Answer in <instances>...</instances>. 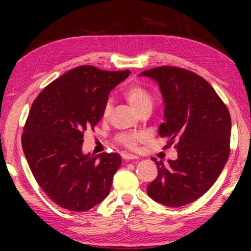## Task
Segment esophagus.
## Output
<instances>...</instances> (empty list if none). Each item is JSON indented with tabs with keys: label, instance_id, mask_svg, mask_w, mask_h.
Masks as SVG:
<instances>
[{
	"label": "esophagus",
	"instance_id": "1",
	"mask_svg": "<svg viewBox=\"0 0 251 251\" xmlns=\"http://www.w3.org/2000/svg\"><path fill=\"white\" fill-rule=\"evenodd\" d=\"M122 157L124 160H135V159H138V156L133 155V154H129V152H123Z\"/></svg>",
	"mask_w": 251,
	"mask_h": 251
}]
</instances>
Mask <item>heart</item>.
<instances>
[{
    "label": "heart",
    "instance_id": "1",
    "mask_svg": "<svg viewBox=\"0 0 251 251\" xmlns=\"http://www.w3.org/2000/svg\"><path fill=\"white\" fill-rule=\"evenodd\" d=\"M125 97L129 105L135 112H139L146 106H151L152 97L145 87L141 85H131L125 92ZM112 109V103L110 100L106 101L103 110V116L107 117ZM118 142L128 148H135L137 144L142 141V136L137 134H122L118 136Z\"/></svg>",
    "mask_w": 251,
    "mask_h": 251
}]
</instances>
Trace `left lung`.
Here are the masks:
<instances>
[{
    "label": "left lung",
    "mask_w": 251,
    "mask_h": 251,
    "mask_svg": "<svg viewBox=\"0 0 251 251\" xmlns=\"http://www.w3.org/2000/svg\"><path fill=\"white\" fill-rule=\"evenodd\" d=\"M158 84L165 104L158 134L177 141L175 160L155 161L158 176L147 186L155 201L181 207L197 201L217 180L229 157L231 118L226 105L201 76L179 67L145 71Z\"/></svg>",
    "instance_id": "left-lung-1"
}]
</instances>
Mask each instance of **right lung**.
<instances>
[{"instance_id":"1","label":"right lung","mask_w":251,"mask_h":251,"mask_svg":"<svg viewBox=\"0 0 251 251\" xmlns=\"http://www.w3.org/2000/svg\"><path fill=\"white\" fill-rule=\"evenodd\" d=\"M130 72L78 66L48 85L33 101L22 135L28 166L59 207L87 211L108 196L122 164L117 152L84 154V131L103 117L108 95Z\"/></svg>"}]
</instances>
